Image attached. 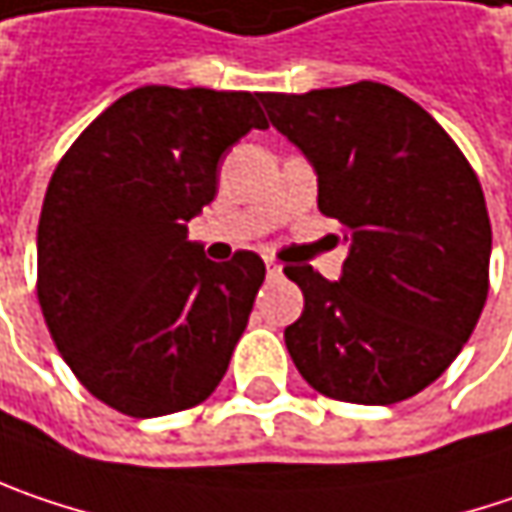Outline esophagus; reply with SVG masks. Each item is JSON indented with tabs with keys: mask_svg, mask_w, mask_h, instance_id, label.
<instances>
[{
	"mask_svg": "<svg viewBox=\"0 0 512 512\" xmlns=\"http://www.w3.org/2000/svg\"><path fill=\"white\" fill-rule=\"evenodd\" d=\"M265 268H268V274H271V276L282 274V265H279L276 259H265Z\"/></svg>",
	"mask_w": 512,
	"mask_h": 512,
	"instance_id": "esophagus-1",
	"label": "esophagus"
}]
</instances>
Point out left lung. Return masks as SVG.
<instances>
[{"label": "left lung", "instance_id": "1", "mask_svg": "<svg viewBox=\"0 0 512 512\" xmlns=\"http://www.w3.org/2000/svg\"><path fill=\"white\" fill-rule=\"evenodd\" d=\"M259 98L309 157L317 209L349 241L338 282L285 265L306 300L285 329L300 376L355 405L417 396L446 373L487 303L493 230L478 174L431 113L387 84Z\"/></svg>", "mask_w": 512, "mask_h": 512}]
</instances>
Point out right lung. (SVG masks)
<instances>
[{
	"label": "right lung",
	"instance_id": "1",
	"mask_svg": "<svg viewBox=\"0 0 512 512\" xmlns=\"http://www.w3.org/2000/svg\"><path fill=\"white\" fill-rule=\"evenodd\" d=\"M268 119L250 92L139 87L60 157L37 227V300L57 352L128 417L201 405L230 367L265 262H209L189 227L218 160Z\"/></svg>",
	"mask_w": 512,
	"mask_h": 512
}]
</instances>
